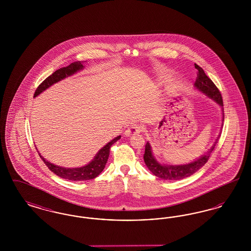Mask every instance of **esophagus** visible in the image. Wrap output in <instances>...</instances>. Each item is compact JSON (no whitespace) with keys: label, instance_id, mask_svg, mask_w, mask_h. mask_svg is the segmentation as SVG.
Instances as JSON below:
<instances>
[{"label":"esophagus","instance_id":"obj_1","mask_svg":"<svg viewBox=\"0 0 251 251\" xmlns=\"http://www.w3.org/2000/svg\"><path fill=\"white\" fill-rule=\"evenodd\" d=\"M142 130H143L142 126H140L139 124H133V125L130 126V127L125 131L124 135H126V136H131L132 134H136V133L141 132Z\"/></svg>","mask_w":251,"mask_h":251}]
</instances>
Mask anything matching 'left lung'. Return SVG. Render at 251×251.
I'll use <instances>...</instances> for the list:
<instances>
[{
	"mask_svg": "<svg viewBox=\"0 0 251 251\" xmlns=\"http://www.w3.org/2000/svg\"><path fill=\"white\" fill-rule=\"evenodd\" d=\"M195 68L198 70V77L195 83V87L202 92L203 94L209 97L210 99L214 100L215 102H217L220 106H223V100L220 91L216 87L213 81L205 74L202 69L195 64ZM219 137H217L214 146L202 156L198 158L197 160L193 161L189 164L185 165H162L155 159V157L152 154L151 147L149 142L146 144L145 147V154H144V161L146 166L158 178L167 180H177V179H184L193 175L195 172H197L200 168L207 163L209 157L211 155L212 151L215 149V144L217 143Z\"/></svg>",
	"mask_w": 251,
	"mask_h": 251,
	"instance_id": "obj_1",
	"label": "left lung"
}]
</instances>
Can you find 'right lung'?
<instances>
[{
	"label": "right lung",
	"mask_w": 251,
	"mask_h": 251,
	"mask_svg": "<svg viewBox=\"0 0 251 251\" xmlns=\"http://www.w3.org/2000/svg\"><path fill=\"white\" fill-rule=\"evenodd\" d=\"M84 62L78 61L72 63L66 68H62L57 70L56 72H53L51 75H50L48 78H46L41 84L38 85L36 88V92L34 94V97L36 98V96L39 95L41 92L46 90L52 84L59 82L61 80L72 76L74 73H76L79 71H82L84 69ZM120 135L118 137L114 138L111 140L109 143L106 144L103 148H101L99 152L96 154L94 159L87 165H85L82 167H75V168H67V167H58L55 166L51 163L45 160L40 153L38 155L42 159V161L45 163V165L48 167L50 171H52L54 174L59 176L61 178L70 180H87V179H92L96 178L97 176L100 175V173L104 169L105 165L107 163L108 157L110 154V148L112 145L117 142L119 139H120ZM38 152V151H37Z\"/></svg>",
	"instance_id": "right-lung-1"
}]
</instances>
